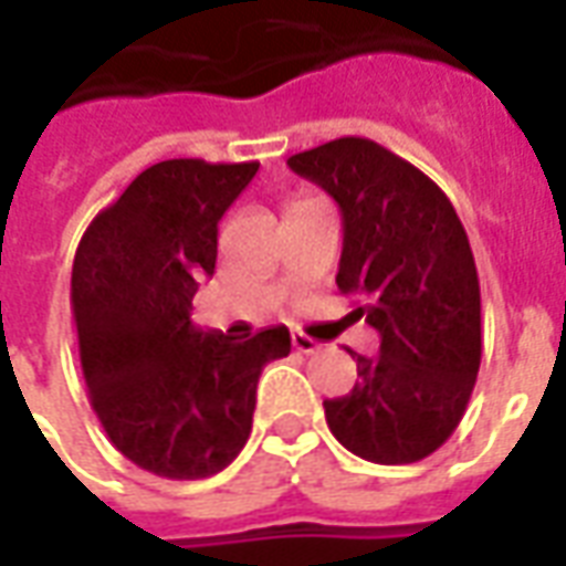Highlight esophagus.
<instances>
[{
    "label": "esophagus",
    "instance_id": "1",
    "mask_svg": "<svg viewBox=\"0 0 566 566\" xmlns=\"http://www.w3.org/2000/svg\"><path fill=\"white\" fill-rule=\"evenodd\" d=\"M291 345H294V352H300V355H315L321 345L312 339V336H306V333H291Z\"/></svg>",
    "mask_w": 566,
    "mask_h": 566
}]
</instances>
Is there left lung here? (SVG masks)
I'll return each instance as SVG.
<instances>
[{"instance_id": "obj_1", "label": "left lung", "mask_w": 566, "mask_h": 566, "mask_svg": "<svg viewBox=\"0 0 566 566\" xmlns=\"http://www.w3.org/2000/svg\"><path fill=\"white\" fill-rule=\"evenodd\" d=\"M287 166L336 199V284L360 296L352 315L381 336L379 355H357L355 388L324 400L327 424L364 461H421L461 424L482 360L479 275L461 218L421 169L369 139H333Z\"/></svg>"}]
</instances>
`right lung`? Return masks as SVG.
<instances>
[{
    "instance_id": "add662e5",
    "label": "right lung",
    "mask_w": 566,
    "mask_h": 566,
    "mask_svg": "<svg viewBox=\"0 0 566 566\" xmlns=\"http://www.w3.org/2000/svg\"><path fill=\"white\" fill-rule=\"evenodd\" d=\"M260 163L163 160L81 235L72 315L91 406L124 458L163 479H206L242 451L287 327L233 343L190 324L218 260V223Z\"/></svg>"
}]
</instances>
